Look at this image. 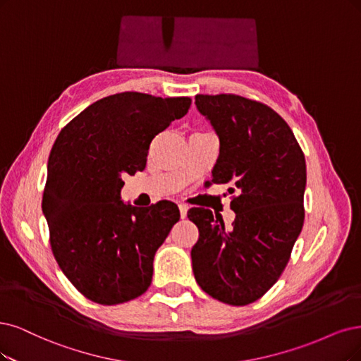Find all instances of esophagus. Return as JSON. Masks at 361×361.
Masks as SVG:
<instances>
[{"label":"esophagus","instance_id":"34e87169","mask_svg":"<svg viewBox=\"0 0 361 361\" xmlns=\"http://www.w3.org/2000/svg\"><path fill=\"white\" fill-rule=\"evenodd\" d=\"M178 208H180V214H181V219H184L185 216H188V209H189V205L188 204H178Z\"/></svg>","mask_w":361,"mask_h":361}]
</instances>
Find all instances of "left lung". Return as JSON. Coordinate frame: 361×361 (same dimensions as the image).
Segmentation results:
<instances>
[{
    "label": "left lung",
    "instance_id": "left-lung-1",
    "mask_svg": "<svg viewBox=\"0 0 361 361\" xmlns=\"http://www.w3.org/2000/svg\"><path fill=\"white\" fill-rule=\"evenodd\" d=\"M220 140L212 183L229 184L232 226L205 208L188 212L199 229L192 248L196 283L233 306L256 302L283 274L300 235L306 164L286 120L271 106L231 93L196 95Z\"/></svg>",
    "mask_w": 361,
    "mask_h": 361
}]
</instances>
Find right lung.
Wrapping results in <instances>:
<instances>
[{
    "label": "right lung",
    "instance_id": "right-lung-1",
    "mask_svg": "<svg viewBox=\"0 0 361 361\" xmlns=\"http://www.w3.org/2000/svg\"><path fill=\"white\" fill-rule=\"evenodd\" d=\"M190 98L123 92L89 105L51 147L43 214L59 268L87 299L117 305L150 287L153 259L178 207L123 204L122 177L145 168L150 142L188 114Z\"/></svg>",
    "mask_w": 361,
    "mask_h": 361
}]
</instances>
